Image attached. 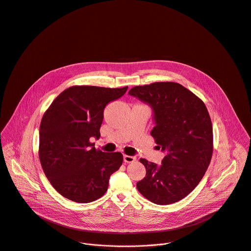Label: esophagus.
I'll use <instances>...</instances> for the list:
<instances>
[{
  "label": "esophagus",
  "mask_w": 251,
  "mask_h": 251,
  "mask_svg": "<svg viewBox=\"0 0 251 251\" xmlns=\"http://www.w3.org/2000/svg\"><path fill=\"white\" fill-rule=\"evenodd\" d=\"M136 160L135 156H130V155H123V161L125 163H132Z\"/></svg>",
  "instance_id": "esophagus-1"
}]
</instances>
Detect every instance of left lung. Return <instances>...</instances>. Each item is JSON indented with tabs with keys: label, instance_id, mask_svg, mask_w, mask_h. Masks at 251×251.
Masks as SVG:
<instances>
[{
	"label": "left lung",
	"instance_id": "left-lung-1",
	"mask_svg": "<svg viewBox=\"0 0 251 251\" xmlns=\"http://www.w3.org/2000/svg\"><path fill=\"white\" fill-rule=\"evenodd\" d=\"M129 95L151 107V134L165 152L160 165L140 159L147 174L137 189L155 204L177 202L199 185L211 160L213 131L207 108L194 93L174 82L136 86Z\"/></svg>",
	"mask_w": 251,
	"mask_h": 251
}]
</instances>
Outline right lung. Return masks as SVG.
<instances>
[{"mask_svg": "<svg viewBox=\"0 0 251 251\" xmlns=\"http://www.w3.org/2000/svg\"><path fill=\"white\" fill-rule=\"evenodd\" d=\"M124 88L73 86L60 93L45 112L39 130V157L51 186L64 198L88 203L102 197L109 177L123 162L120 152L97 151L103 110Z\"/></svg>", "mask_w": 251, "mask_h": 251, "instance_id": "right-lung-1", "label": "right lung"}]
</instances>
